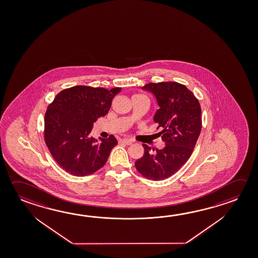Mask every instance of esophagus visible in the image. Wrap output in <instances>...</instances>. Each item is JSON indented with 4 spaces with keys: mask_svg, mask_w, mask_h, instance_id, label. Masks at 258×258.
Wrapping results in <instances>:
<instances>
[{
    "mask_svg": "<svg viewBox=\"0 0 258 258\" xmlns=\"http://www.w3.org/2000/svg\"><path fill=\"white\" fill-rule=\"evenodd\" d=\"M119 143L124 145H131L132 144V141L130 140H127V139H122V140H119Z\"/></svg>",
    "mask_w": 258,
    "mask_h": 258,
    "instance_id": "34e87169",
    "label": "esophagus"
}]
</instances>
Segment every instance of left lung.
I'll list each match as a JSON object with an SVG mask.
<instances>
[{
    "mask_svg": "<svg viewBox=\"0 0 258 258\" xmlns=\"http://www.w3.org/2000/svg\"><path fill=\"white\" fill-rule=\"evenodd\" d=\"M143 90L151 92L159 109L154 122L165 142L162 149L143 144L144 155L135 162L137 170L151 180H163L174 175L193 152L202 121L199 100L185 85L177 82L149 83Z\"/></svg>",
    "mask_w": 258,
    "mask_h": 258,
    "instance_id": "8db88e82",
    "label": "left lung"
}]
</instances>
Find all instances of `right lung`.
<instances>
[{"label": "right lung", "mask_w": 258, "mask_h": 258, "mask_svg": "<svg viewBox=\"0 0 258 258\" xmlns=\"http://www.w3.org/2000/svg\"><path fill=\"white\" fill-rule=\"evenodd\" d=\"M121 88L75 86L60 91L44 118V140L51 156L64 170L87 176L107 162L118 141L113 135L97 140L91 137L93 123L109 112Z\"/></svg>", "instance_id": "1"}]
</instances>
